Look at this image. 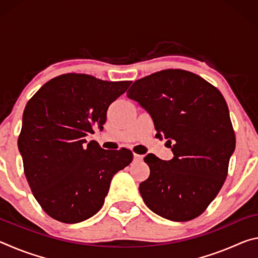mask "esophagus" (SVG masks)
I'll return each mask as SVG.
<instances>
[{
    "mask_svg": "<svg viewBox=\"0 0 258 258\" xmlns=\"http://www.w3.org/2000/svg\"><path fill=\"white\" fill-rule=\"evenodd\" d=\"M142 158H143V157H142V156H140V155H137V154H134V155H133V159H134V161H140V160H142Z\"/></svg>",
    "mask_w": 258,
    "mask_h": 258,
    "instance_id": "1",
    "label": "esophagus"
}]
</instances>
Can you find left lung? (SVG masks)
I'll use <instances>...</instances> for the list:
<instances>
[{"label": "left lung", "mask_w": 258, "mask_h": 258, "mask_svg": "<svg viewBox=\"0 0 258 258\" xmlns=\"http://www.w3.org/2000/svg\"><path fill=\"white\" fill-rule=\"evenodd\" d=\"M127 97L154 120L174 157H145L150 175L140 183L143 202L167 220L185 222L205 212L228 175L235 137L223 95L203 77L166 69L133 83Z\"/></svg>", "instance_id": "1"}]
</instances>
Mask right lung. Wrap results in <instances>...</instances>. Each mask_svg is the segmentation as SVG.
Returning <instances> with one entry per match:
<instances>
[{
    "instance_id": "1",
    "label": "right lung",
    "mask_w": 258,
    "mask_h": 258,
    "mask_svg": "<svg viewBox=\"0 0 258 258\" xmlns=\"http://www.w3.org/2000/svg\"><path fill=\"white\" fill-rule=\"evenodd\" d=\"M130 81L64 74L45 83L26 104L18 148L35 199L62 223L85 221L102 207L115 174L128 166L127 149L104 150L85 137L103 130L110 103Z\"/></svg>"
}]
</instances>
